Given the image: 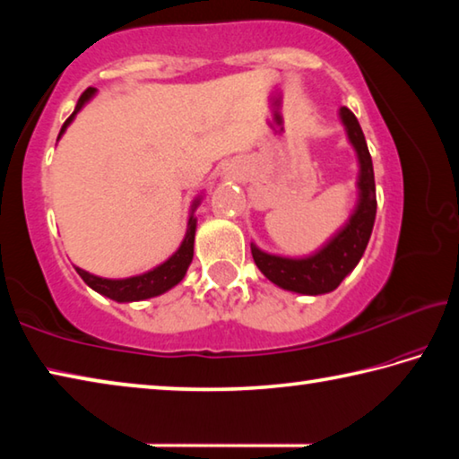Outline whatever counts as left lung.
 Instances as JSON below:
<instances>
[{
    "label": "left lung",
    "mask_w": 459,
    "mask_h": 459,
    "mask_svg": "<svg viewBox=\"0 0 459 459\" xmlns=\"http://www.w3.org/2000/svg\"><path fill=\"white\" fill-rule=\"evenodd\" d=\"M338 117L344 126L348 143L354 147L356 160H359V178H356L359 200H356L354 211L348 216L344 227L333 232L317 251L304 255V257H283V255L263 251L251 243L255 265L271 283L285 291L322 295L336 290L344 281V277L351 275L359 265L367 251L372 227H375L377 188L367 139H364L360 123L351 108L342 107Z\"/></svg>",
    "instance_id": "1"
}]
</instances>
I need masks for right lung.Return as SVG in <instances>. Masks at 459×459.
Returning <instances> with one entry per match:
<instances>
[{
    "instance_id": "obj_1",
    "label": "right lung",
    "mask_w": 459,
    "mask_h": 459,
    "mask_svg": "<svg viewBox=\"0 0 459 459\" xmlns=\"http://www.w3.org/2000/svg\"><path fill=\"white\" fill-rule=\"evenodd\" d=\"M97 95V89H87L81 95L79 103L74 107V113L71 115L65 121V126H62L58 139L65 135L66 127L71 126L74 121L76 113L81 111V108L89 103V100ZM202 200V194L200 196L194 198L192 206H190V216H188V227H186V235L184 240L178 247V251L172 255V257H168L164 263H160L158 267H153L150 271H145V273H139V275H131V277H123V279H108V277H99V275H92L89 271H84L81 267H74L76 273L82 277V281L87 283L91 290H95L97 293L105 295V298L113 299V301H119V304H131V301H143V299H150L155 298V295H161L172 290L178 283L182 281L186 271H188L192 257H194V237H196V208Z\"/></svg>"
}]
</instances>
